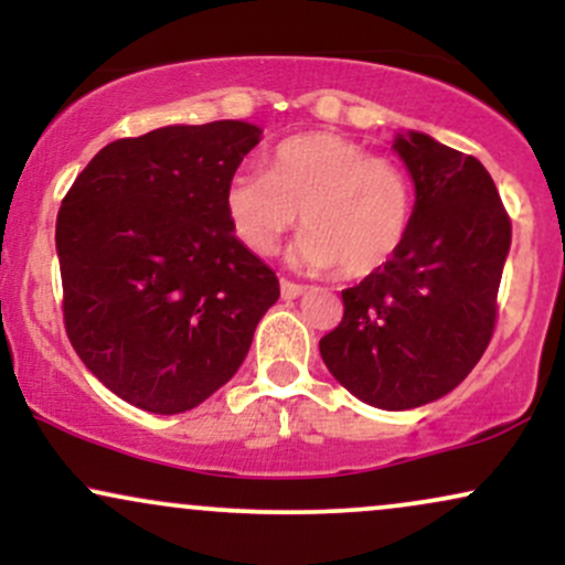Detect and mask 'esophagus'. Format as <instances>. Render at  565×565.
<instances>
[{"instance_id":"obj_1","label":"esophagus","mask_w":565,"mask_h":565,"mask_svg":"<svg viewBox=\"0 0 565 565\" xmlns=\"http://www.w3.org/2000/svg\"><path fill=\"white\" fill-rule=\"evenodd\" d=\"M305 291L302 284H295L289 281V278H281V297L284 300H295V297H300Z\"/></svg>"}]
</instances>
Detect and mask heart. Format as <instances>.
<instances>
[{"mask_svg":"<svg viewBox=\"0 0 565 565\" xmlns=\"http://www.w3.org/2000/svg\"><path fill=\"white\" fill-rule=\"evenodd\" d=\"M225 215L255 255H274L297 225L291 260L364 278L385 268L414 223V183L393 159L372 157L332 132L291 135L274 148L268 172L238 170L225 183Z\"/></svg>","mask_w":565,"mask_h":565,"instance_id":"1","label":"heart"}]
</instances>
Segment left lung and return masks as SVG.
Segmentation results:
<instances>
[{
	"instance_id": "8db88e82",
	"label": "left lung",
	"mask_w": 565,
	"mask_h": 565,
	"mask_svg": "<svg viewBox=\"0 0 565 565\" xmlns=\"http://www.w3.org/2000/svg\"><path fill=\"white\" fill-rule=\"evenodd\" d=\"M393 148L417 188L412 231L385 268L342 291L345 313L319 348L342 387L404 412L454 391L489 348L512 223L476 157L423 132Z\"/></svg>"
}]
</instances>
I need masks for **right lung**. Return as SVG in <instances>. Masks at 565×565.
I'll return each mask as SVG.
<instances>
[{
	"label": "right lung",
	"mask_w": 565,
	"mask_h": 565,
	"mask_svg": "<svg viewBox=\"0 0 565 565\" xmlns=\"http://www.w3.org/2000/svg\"><path fill=\"white\" fill-rule=\"evenodd\" d=\"M257 140L231 119L114 140L63 196L66 334L127 404L180 414L210 398L281 295L225 215V183Z\"/></svg>",
	"instance_id": "1"
}]
</instances>
